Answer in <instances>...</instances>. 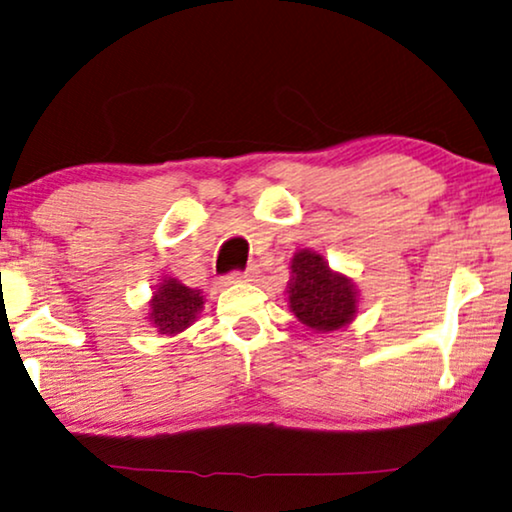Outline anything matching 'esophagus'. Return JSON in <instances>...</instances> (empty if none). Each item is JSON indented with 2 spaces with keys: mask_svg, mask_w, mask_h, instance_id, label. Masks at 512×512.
<instances>
[{
  "mask_svg": "<svg viewBox=\"0 0 512 512\" xmlns=\"http://www.w3.org/2000/svg\"><path fill=\"white\" fill-rule=\"evenodd\" d=\"M257 274H260V271H257V267H248L245 271H234V274H231L229 278H231V281L250 283V281H255Z\"/></svg>",
  "mask_w": 512,
  "mask_h": 512,
  "instance_id": "esophagus-1",
  "label": "esophagus"
}]
</instances>
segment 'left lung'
Listing matches in <instances>:
<instances>
[{
  "label": "left lung",
  "mask_w": 512,
  "mask_h": 512,
  "mask_svg": "<svg viewBox=\"0 0 512 512\" xmlns=\"http://www.w3.org/2000/svg\"><path fill=\"white\" fill-rule=\"evenodd\" d=\"M288 302L299 323L313 332L342 330L356 318L358 292L351 278L327 267L313 250L295 252L290 262Z\"/></svg>",
  "instance_id": "obj_1"
}]
</instances>
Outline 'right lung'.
<instances>
[{
    "label": "right lung",
    "mask_w": 512,
    "mask_h": 512,
    "mask_svg": "<svg viewBox=\"0 0 512 512\" xmlns=\"http://www.w3.org/2000/svg\"><path fill=\"white\" fill-rule=\"evenodd\" d=\"M203 309V292L187 288L177 278H161L149 302V325L159 335H177L194 323Z\"/></svg>",
    "instance_id": "obj_1"
}]
</instances>
